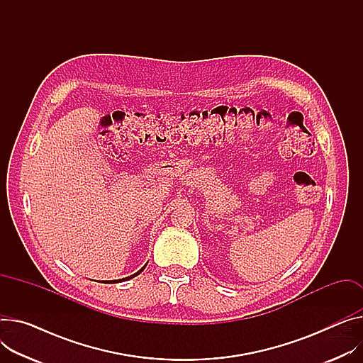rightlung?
Here are the masks:
<instances>
[{"label":"right lung","mask_w":363,"mask_h":363,"mask_svg":"<svg viewBox=\"0 0 363 363\" xmlns=\"http://www.w3.org/2000/svg\"><path fill=\"white\" fill-rule=\"evenodd\" d=\"M144 269H145V266H144V267H143V269H139V270H138V272H136V273H133V274H130V276H128V277H123V279H118V281H110V282H108V281H107V282H108V284H118V282H122V281H123V282H125V281H129V279H132V277H135V276H138V274H139V273H141V272H143V270H144Z\"/></svg>","instance_id":"1"}]
</instances>
